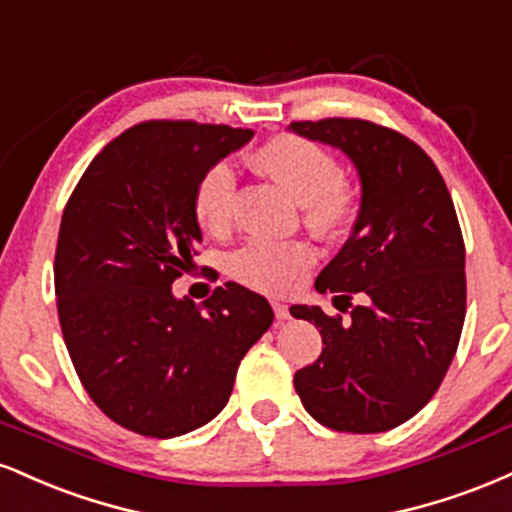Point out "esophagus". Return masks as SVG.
<instances>
[{
    "instance_id": "esophagus-1",
    "label": "esophagus",
    "mask_w": 512,
    "mask_h": 512,
    "mask_svg": "<svg viewBox=\"0 0 512 512\" xmlns=\"http://www.w3.org/2000/svg\"><path fill=\"white\" fill-rule=\"evenodd\" d=\"M273 311H275V318H278V321H287V318H290V306L287 304L273 302Z\"/></svg>"
}]
</instances>
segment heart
Here are the masks:
<instances>
[{
    "label": "heart",
    "mask_w": 512,
    "mask_h": 512,
    "mask_svg": "<svg viewBox=\"0 0 512 512\" xmlns=\"http://www.w3.org/2000/svg\"><path fill=\"white\" fill-rule=\"evenodd\" d=\"M256 165L297 201L306 203V215L318 227H338L352 210V196L342 184L340 165L333 155L304 136L282 134L256 150ZM237 177L230 162H215L198 177L194 215L203 230H225L232 218ZM316 254L304 242L251 239L232 256V275L258 292L280 294L314 266Z\"/></svg>",
    "instance_id": "obj_1"
}]
</instances>
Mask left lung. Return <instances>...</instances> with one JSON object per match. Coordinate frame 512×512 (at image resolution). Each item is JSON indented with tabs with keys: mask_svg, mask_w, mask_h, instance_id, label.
<instances>
[{
	"mask_svg": "<svg viewBox=\"0 0 512 512\" xmlns=\"http://www.w3.org/2000/svg\"><path fill=\"white\" fill-rule=\"evenodd\" d=\"M290 131L340 148L357 167V222L316 290L338 294L333 304L342 298L351 306L354 293L365 299L350 321L321 306H292L326 345L294 374V388L328 429L381 434L434 398L458 350L467 282L453 198L434 160L388 126L330 117L292 122Z\"/></svg>",
	"mask_w": 512,
	"mask_h": 512,
	"instance_id": "obj_1",
	"label": "left lung"
}]
</instances>
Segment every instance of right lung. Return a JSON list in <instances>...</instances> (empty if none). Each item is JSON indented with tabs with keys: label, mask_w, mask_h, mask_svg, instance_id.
Segmentation results:
<instances>
[{
	"label": "right lung",
	"mask_w": 512,
	"mask_h": 512,
	"mask_svg": "<svg viewBox=\"0 0 512 512\" xmlns=\"http://www.w3.org/2000/svg\"><path fill=\"white\" fill-rule=\"evenodd\" d=\"M251 129L143 122L95 155L66 203L54 254L59 326L86 393L134 434L174 438L218 417L249 347L273 323L237 282L203 304L172 282L194 268L198 177Z\"/></svg>",
	"instance_id": "1"
}]
</instances>
